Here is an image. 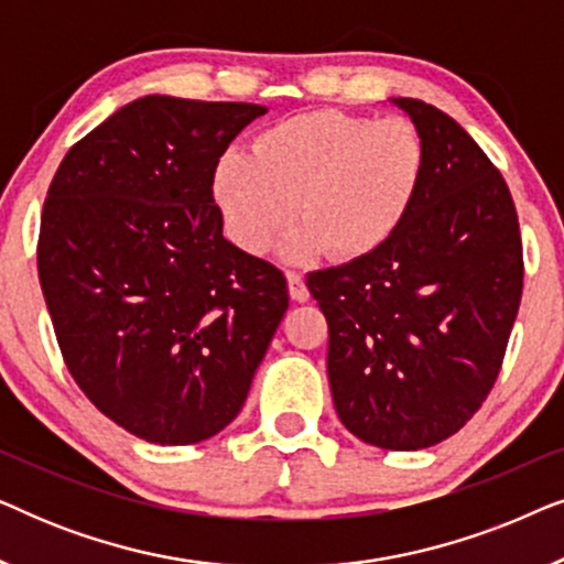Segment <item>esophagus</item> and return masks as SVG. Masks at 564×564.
<instances>
[{"label": "esophagus", "instance_id": "esophagus-1", "mask_svg": "<svg viewBox=\"0 0 564 564\" xmlns=\"http://www.w3.org/2000/svg\"><path fill=\"white\" fill-rule=\"evenodd\" d=\"M288 288H290V297L295 300V303H305V300L311 297V292L305 288V280L297 272H288Z\"/></svg>", "mask_w": 564, "mask_h": 564}]
</instances>
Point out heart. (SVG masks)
Returning <instances> with one entry per match:
<instances>
[{
	"instance_id": "b5f03b06",
	"label": "heart",
	"mask_w": 564,
	"mask_h": 564,
	"mask_svg": "<svg viewBox=\"0 0 564 564\" xmlns=\"http://www.w3.org/2000/svg\"><path fill=\"white\" fill-rule=\"evenodd\" d=\"M426 141L408 118L372 120L313 110L261 130L251 159L228 151L213 169V197L238 249L267 253L292 223V261H351L403 228L426 180Z\"/></svg>"
}]
</instances>
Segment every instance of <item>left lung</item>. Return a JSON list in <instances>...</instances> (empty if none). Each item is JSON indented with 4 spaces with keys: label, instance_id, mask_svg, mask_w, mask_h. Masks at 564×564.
<instances>
[{
    "label": "left lung",
    "instance_id": "obj_1",
    "mask_svg": "<svg viewBox=\"0 0 564 564\" xmlns=\"http://www.w3.org/2000/svg\"><path fill=\"white\" fill-rule=\"evenodd\" d=\"M426 141V180L380 251L307 274L328 321L338 419L361 442L415 452L465 426L503 365L523 290L508 184L434 105L390 99Z\"/></svg>",
    "mask_w": 564,
    "mask_h": 564
}]
</instances>
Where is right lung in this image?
<instances>
[{
  "instance_id": "obj_1",
  "label": "right lung",
  "mask_w": 564,
  "mask_h": 564,
  "mask_svg": "<svg viewBox=\"0 0 564 564\" xmlns=\"http://www.w3.org/2000/svg\"><path fill=\"white\" fill-rule=\"evenodd\" d=\"M249 102L135 99L53 176L37 276L84 395L138 438L205 442L236 419L288 311L274 264L223 238L213 169L264 115Z\"/></svg>"
}]
</instances>
